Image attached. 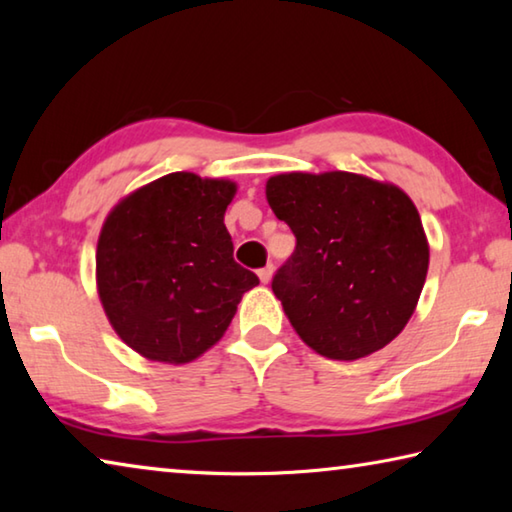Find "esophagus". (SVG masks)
Returning <instances> with one entry per match:
<instances>
[{
    "label": "esophagus",
    "mask_w": 512,
    "mask_h": 512,
    "mask_svg": "<svg viewBox=\"0 0 512 512\" xmlns=\"http://www.w3.org/2000/svg\"><path fill=\"white\" fill-rule=\"evenodd\" d=\"M257 275H259V280H262L264 284H266V282H271V277H273V264H268V266H264V268H259Z\"/></svg>",
    "instance_id": "34e87169"
}]
</instances>
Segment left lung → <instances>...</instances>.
<instances>
[{"instance_id": "left-lung-1", "label": "left lung", "mask_w": 512, "mask_h": 512, "mask_svg": "<svg viewBox=\"0 0 512 512\" xmlns=\"http://www.w3.org/2000/svg\"><path fill=\"white\" fill-rule=\"evenodd\" d=\"M266 198L296 237L271 287L300 339L339 361L391 343L409 323L429 268L411 198L348 171L282 173L266 183Z\"/></svg>"}]
</instances>
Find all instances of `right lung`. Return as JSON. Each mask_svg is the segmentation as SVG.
Wrapping results in <instances>:
<instances>
[{
	"mask_svg": "<svg viewBox=\"0 0 512 512\" xmlns=\"http://www.w3.org/2000/svg\"><path fill=\"white\" fill-rule=\"evenodd\" d=\"M228 180L169 173L124 198L103 223L97 282L110 325L151 361L187 363L228 329L259 277L232 257Z\"/></svg>",
	"mask_w": 512,
	"mask_h": 512,
	"instance_id": "1",
	"label": "right lung"
}]
</instances>
